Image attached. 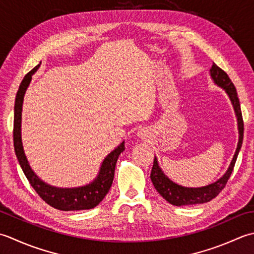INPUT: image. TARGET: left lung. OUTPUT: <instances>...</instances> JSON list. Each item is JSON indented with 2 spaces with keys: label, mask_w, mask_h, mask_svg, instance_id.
<instances>
[{
  "label": "left lung",
  "mask_w": 254,
  "mask_h": 254,
  "mask_svg": "<svg viewBox=\"0 0 254 254\" xmlns=\"http://www.w3.org/2000/svg\"><path fill=\"white\" fill-rule=\"evenodd\" d=\"M209 75L211 77V80L214 81V83L221 87V89L226 92V94L228 95L231 102L232 107H234V111L237 117L238 131H239V139H238L237 149L234 154V158H232L225 174L222 175L220 179L217 180L216 182L210 183L206 186H201V188H186V186L174 183L172 180H170L167 175L164 174L162 169L160 168L157 157H154L153 167L151 170V174H150V179H151V182L154 186V189L158 190V193L161 195L165 200L174 206L204 204L215 198L216 196L221 192V190L225 188L227 181L229 180L232 173V170H234L238 154H239L242 146L243 121L239 98H238L236 87L229 79L228 74H227L224 70H221L218 65H216V64H214L213 66L210 68Z\"/></svg>",
  "instance_id": "obj_1"
}]
</instances>
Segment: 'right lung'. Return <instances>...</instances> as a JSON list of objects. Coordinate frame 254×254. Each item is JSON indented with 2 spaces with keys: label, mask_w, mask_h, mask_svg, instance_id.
<instances>
[{
  "label": "right lung",
  "mask_w": 254,
  "mask_h": 254,
  "mask_svg": "<svg viewBox=\"0 0 254 254\" xmlns=\"http://www.w3.org/2000/svg\"><path fill=\"white\" fill-rule=\"evenodd\" d=\"M40 64L24 76L22 83L18 87L16 98H15L13 130L15 154H16L20 168L29 181L30 185L48 205L56 209L64 211L92 209L104 199L111 189L117 159L125 150V141L118 144L112 152L107 154L101 163L96 178L89 184L77 186V188H57V186L50 185L41 180L30 167L24 151L22 140V112L24 96L26 90L30 84V81H32V76L39 69Z\"/></svg>",
  "instance_id": "1"
}]
</instances>
